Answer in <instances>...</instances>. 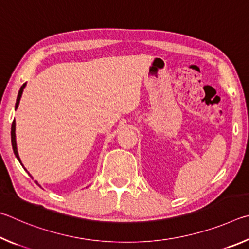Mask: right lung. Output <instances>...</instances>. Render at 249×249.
Segmentation results:
<instances>
[{
	"mask_svg": "<svg viewBox=\"0 0 249 249\" xmlns=\"http://www.w3.org/2000/svg\"><path fill=\"white\" fill-rule=\"evenodd\" d=\"M25 86H26V83L25 84H23V86L20 87V89H19V91H18V95H17V99H16V105H15V110L17 109V107H18V105H19V100H20V97H21V94H23V90H24V89H25ZM15 127H16V124H15V120L13 121V124H12V129H11V139H12V146H13V151H14V154H15V156L17 158V160H19V163L21 164V162H20V159H19V155H18V152H17V146H16V134H15ZM21 166H23V164H21ZM25 169V168H24ZM29 174V173H28ZM30 175V174H29ZM32 176V175H30ZM36 184L38 185V186H40L38 184V182L36 181Z\"/></svg>",
	"mask_w": 249,
	"mask_h": 249,
	"instance_id": "1",
	"label": "right lung"
}]
</instances>
